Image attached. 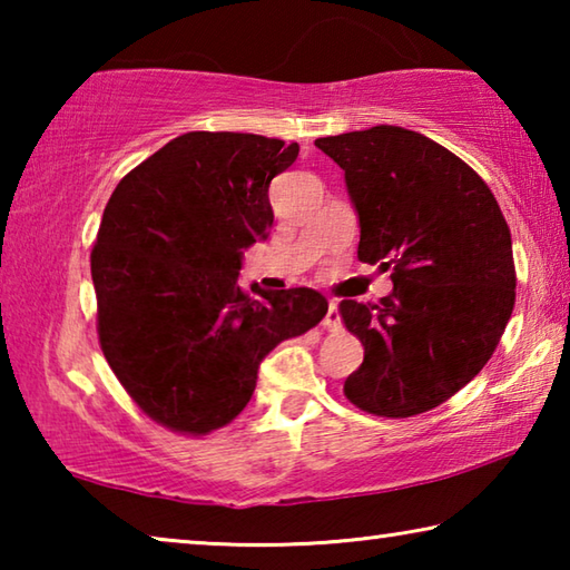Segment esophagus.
Instances as JSON below:
<instances>
[{
  "label": "esophagus",
  "mask_w": 570,
  "mask_h": 570,
  "mask_svg": "<svg viewBox=\"0 0 570 570\" xmlns=\"http://www.w3.org/2000/svg\"><path fill=\"white\" fill-rule=\"evenodd\" d=\"M324 330H332L336 332L342 326V312H340V304L330 302V308H326V316H324Z\"/></svg>",
  "instance_id": "34e87169"
}]
</instances>
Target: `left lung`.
<instances>
[{"label":"left lung","mask_w":570,"mask_h":570,"mask_svg":"<svg viewBox=\"0 0 570 570\" xmlns=\"http://www.w3.org/2000/svg\"><path fill=\"white\" fill-rule=\"evenodd\" d=\"M314 146L344 170L356 256L394 284L377 304H340L364 346L346 400L380 417L438 407L488 364L513 314V240L498 200L455 153L397 125Z\"/></svg>","instance_id":"8db88e82"}]
</instances>
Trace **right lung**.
Instances as JSON below:
<instances>
[{"label":"right lung","instance_id":"1","mask_svg":"<svg viewBox=\"0 0 570 570\" xmlns=\"http://www.w3.org/2000/svg\"><path fill=\"white\" fill-rule=\"evenodd\" d=\"M298 146L254 132H186L125 176L90 266L105 360L138 407L206 435L256 390L278 342L324 320L314 288L238 286L244 248L274 224L268 186Z\"/></svg>","mask_w":570,"mask_h":570}]
</instances>
